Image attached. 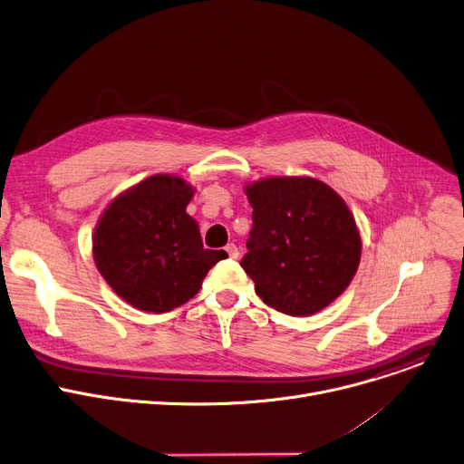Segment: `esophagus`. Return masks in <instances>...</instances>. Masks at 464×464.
Listing matches in <instances>:
<instances>
[{"mask_svg": "<svg viewBox=\"0 0 464 464\" xmlns=\"http://www.w3.org/2000/svg\"><path fill=\"white\" fill-rule=\"evenodd\" d=\"M225 250H227V254L230 256V258H232V260H236V258H237V256H239V250H237V246H236L234 243H228V245L225 246Z\"/></svg>", "mask_w": 464, "mask_h": 464, "instance_id": "1", "label": "esophagus"}]
</instances>
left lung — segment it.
Returning a JSON list of instances; mask_svg holds the SVG:
<instances>
[{"instance_id": "8db88e82", "label": "left lung", "mask_w": 464, "mask_h": 464, "mask_svg": "<svg viewBox=\"0 0 464 464\" xmlns=\"http://www.w3.org/2000/svg\"><path fill=\"white\" fill-rule=\"evenodd\" d=\"M252 206L241 267L275 310L307 317L330 305L362 260V236L341 198L314 177H269L245 186Z\"/></svg>"}]
</instances>
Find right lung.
Returning <instances> with one entry per match:
<instances>
[{"label": "right lung", "mask_w": 464, "mask_h": 464, "mask_svg": "<svg viewBox=\"0 0 464 464\" xmlns=\"http://www.w3.org/2000/svg\"><path fill=\"white\" fill-rule=\"evenodd\" d=\"M193 193L177 175H152L112 198L95 225L97 271L141 312L166 314L186 304L228 256L202 246L198 225L186 212Z\"/></svg>", "instance_id": "1"}]
</instances>
